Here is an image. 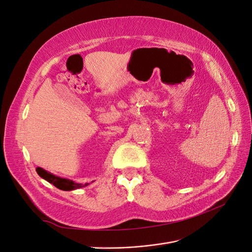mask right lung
<instances>
[{
	"instance_id": "1",
	"label": "right lung",
	"mask_w": 252,
	"mask_h": 252,
	"mask_svg": "<svg viewBox=\"0 0 252 252\" xmlns=\"http://www.w3.org/2000/svg\"><path fill=\"white\" fill-rule=\"evenodd\" d=\"M35 170L42 179L49 182L50 184H52L53 186H56L57 188H59L61 190H65V191H70V190H75V189L83 188V187H86L89 185V183L82 184V183H75L69 179L57 177V175L52 174L51 172L41 168V167H36Z\"/></svg>"
}]
</instances>
